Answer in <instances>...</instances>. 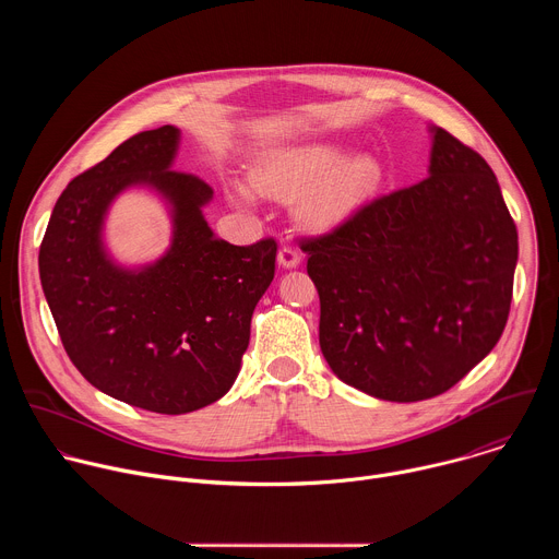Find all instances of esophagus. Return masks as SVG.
<instances>
[{"label":"esophagus","instance_id":"esophagus-1","mask_svg":"<svg viewBox=\"0 0 559 559\" xmlns=\"http://www.w3.org/2000/svg\"><path fill=\"white\" fill-rule=\"evenodd\" d=\"M300 263V252L294 248V246H283L281 252H278V265L292 270Z\"/></svg>","mask_w":559,"mask_h":559}]
</instances>
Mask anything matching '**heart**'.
Listing matches in <instances>:
<instances>
[{
	"instance_id": "obj_1",
	"label": "heart",
	"mask_w": 559,
	"mask_h": 559,
	"mask_svg": "<svg viewBox=\"0 0 559 559\" xmlns=\"http://www.w3.org/2000/svg\"><path fill=\"white\" fill-rule=\"evenodd\" d=\"M343 162V152L330 145H305L276 154L261 173V186L278 197L300 199V218L316 229L345 221L378 186L380 166L371 156Z\"/></svg>"
}]
</instances>
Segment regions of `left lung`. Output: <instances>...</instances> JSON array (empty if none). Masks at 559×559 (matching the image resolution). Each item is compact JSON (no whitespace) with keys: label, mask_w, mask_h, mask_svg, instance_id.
Masks as SVG:
<instances>
[{"label":"left lung","mask_w":559,"mask_h":559,"mask_svg":"<svg viewBox=\"0 0 559 559\" xmlns=\"http://www.w3.org/2000/svg\"><path fill=\"white\" fill-rule=\"evenodd\" d=\"M332 371L391 403L460 382L500 341L518 229L485 158L433 128L429 177L300 238Z\"/></svg>","instance_id":"8db88e82"}]
</instances>
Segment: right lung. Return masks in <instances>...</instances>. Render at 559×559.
I'll return each mask as SVG.
<instances>
[{"mask_svg": "<svg viewBox=\"0 0 559 559\" xmlns=\"http://www.w3.org/2000/svg\"><path fill=\"white\" fill-rule=\"evenodd\" d=\"M175 126L139 132L74 177L55 203L39 278L63 349L93 386L132 407L179 416L236 380L259 298L276 270V241L231 246L201 214L212 188L173 170ZM147 182L176 207V241L152 269L128 273L100 248L109 201Z\"/></svg>", "mask_w": 559, "mask_h": 559, "instance_id": "obj_1", "label": "right lung"}]
</instances>
